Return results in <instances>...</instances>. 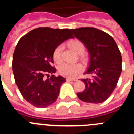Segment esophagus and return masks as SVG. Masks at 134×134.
<instances>
[{"instance_id":"34e87169","label":"esophagus","mask_w":134,"mask_h":134,"mask_svg":"<svg viewBox=\"0 0 134 134\" xmlns=\"http://www.w3.org/2000/svg\"><path fill=\"white\" fill-rule=\"evenodd\" d=\"M77 80H76V79H70V78H66V81L70 82V81H76Z\"/></svg>"}]
</instances>
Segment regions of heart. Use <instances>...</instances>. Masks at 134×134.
Returning <instances> with one entry per match:
<instances>
[{"label": "heart", "mask_w": 134, "mask_h": 134, "mask_svg": "<svg viewBox=\"0 0 134 134\" xmlns=\"http://www.w3.org/2000/svg\"><path fill=\"white\" fill-rule=\"evenodd\" d=\"M68 45L74 52L78 54H82L85 52L84 43L79 40H74L70 41ZM63 45L57 46L53 52V59L56 63H60L62 61V54L63 52ZM82 70V66L80 64H62L58 68V72L60 75L68 78H76Z\"/></svg>", "instance_id": "heart-1"}]
</instances>
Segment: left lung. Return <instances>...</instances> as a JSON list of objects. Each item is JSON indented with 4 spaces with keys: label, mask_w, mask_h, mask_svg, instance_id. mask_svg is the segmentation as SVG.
<instances>
[{
    "label": "left lung",
    "mask_w": 134,
    "mask_h": 134,
    "mask_svg": "<svg viewBox=\"0 0 134 134\" xmlns=\"http://www.w3.org/2000/svg\"><path fill=\"white\" fill-rule=\"evenodd\" d=\"M85 44L90 55L89 66L85 74L92 79H82L85 85L78 97L84 102L100 103L110 97L121 73L122 58L118 46L111 35L93 27L71 29Z\"/></svg>",
    "instance_id": "1"
}]
</instances>
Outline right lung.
Returning <instances> with one entry per match:
<instances>
[{"label": "right lung", "instance_id": "1", "mask_svg": "<svg viewBox=\"0 0 134 134\" xmlns=\"http://www.w3.org/2000/svg\"><path fill=\"white\" fill-rule=\"evenodd\" d=\"M70 38H74L70 29L40 27L22 37L16 45L12 63L15 83L23 98L35 107H48L58 97L66 79L54 76L53 52Z\"/></svg>", "mask_w": 134, "mask_h": 134}]
</instances>
